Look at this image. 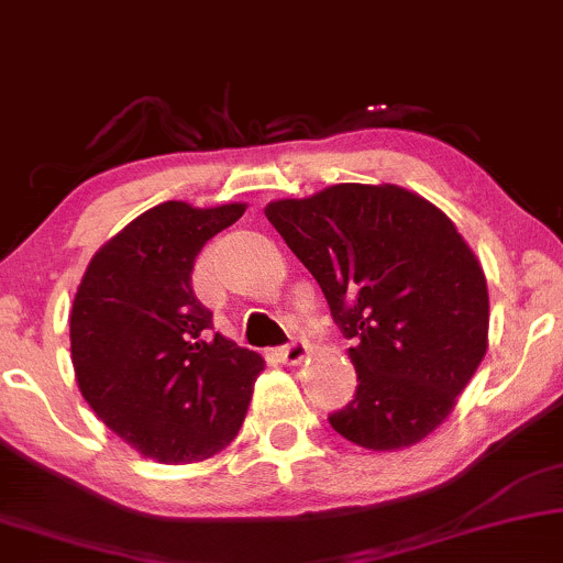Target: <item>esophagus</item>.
Here are the masks:
<instances>
[{
  "label": "esophagus",
  "instance_id": "1",
  "mask_svg": "<svg viewBox=\"0 0 563 563\" xmlns=\"http://www.w3.org/2000/svg\"><path fill=\"white\" fill-rule=\"evenodd\" d=\"M277 356H280L286 364H290V367H296V364L307 362L309 358V346L303 341H290L288 346H283L280 351H277Z\"/></svg>",
  "mask_w": 563,
  "mask_h": 563
}]
</instances>
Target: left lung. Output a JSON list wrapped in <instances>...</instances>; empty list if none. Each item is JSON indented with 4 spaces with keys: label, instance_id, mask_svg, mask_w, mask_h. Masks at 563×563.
<instances>
[{
    "label": "left lung",
    "instance_id": "1",
    "mask_svg": "<svg viewBox=\"0 0 563 563\" xmlns=\"http://www.w3.org/2000/svg\"><path fill=\"white\" fill-rule=\"evenodd\" d=\"M354 341L356 398L330 417L367 451L422 443L487 351L483 264L451 217L393 183H338L264 207Z\"/></svg>",
    "mask_w": 563,
    "mask_h": 563
}]
</instances>
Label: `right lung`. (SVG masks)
Listing matches in <instances>:
<instances>
[{
	"label": "right lung",
	"mask_w": 563,
	"mask_h": 563,
	"mask_svg": "<svg viewBox=\"0 0 563 563\" xmlns=\"http://www.w3.org/2000/svg\"><path fill=\"white\" fill-rule=\"evenodd\" d=\"M246 212L243 201H165L88 262L70 311V358L93 415L159 464H194L239 435L264 369L256 351L214 333L194 296L196 256Z\"/></svg>",
	"instance_id": "1"
}]
</instances>
